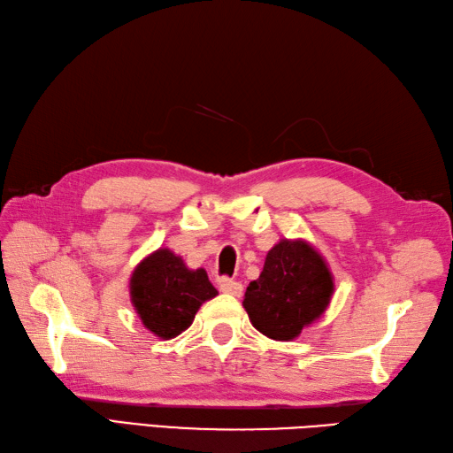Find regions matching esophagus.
Returning <instances> with one entry per match:
<instances>
[{
  "instance_id": "34e87169",
  "label": "esophagus",
  "mask_w": 453,
  "mask_h": 453,
  "mask_svg": "<svg viewBox=\"0 0 453 453\" xmlns=\"http://www.w3.org/2000/svg\"><path fill=\"white\" fill-rule=\"evenodd\" d=\"M219 291L227 293V296H235L239 297L241 293H243V286H241L239 281L235 280H229V278H222L219 280Z\"/></svg>"
}]
</instances>
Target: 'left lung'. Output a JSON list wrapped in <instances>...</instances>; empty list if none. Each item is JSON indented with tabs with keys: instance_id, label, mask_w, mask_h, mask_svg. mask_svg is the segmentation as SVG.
<instances>
[{
	"instance_id": "obj_1",
	"label": "left lung",
	"mask_w": 453,
	"mask_h": 453,
	"mask_svg": "<svg viewBox=\"0 0 453 453\" xmlns=\"http://www.w3.org/2000/svg\"><path fill=\"white\" fill-rule=\"evenodd\" d=\"M332 293L334 278L320 252L303 239H281L268 250L258 280L249 283L243 307L260 334L291 342L322 317Z\"/></svg>"
}]
</instances>
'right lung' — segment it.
<instances>
[{"instance_id":"obj_1","label":"right lung","mask_w":453,"mask_h":453,"mask_svg":"<svg viewBox=\"0 0 453 453\" xmlns=\"http://www.w3.org/2000/svg\"><path fill=\"white\" fill-rule=\"evenodd\" d=\"M129 291L144 328L160 340L185 332L201 304L218 296L204 268H187L170 249H157L136 265Z\"/></svg>"}]
</instances>
